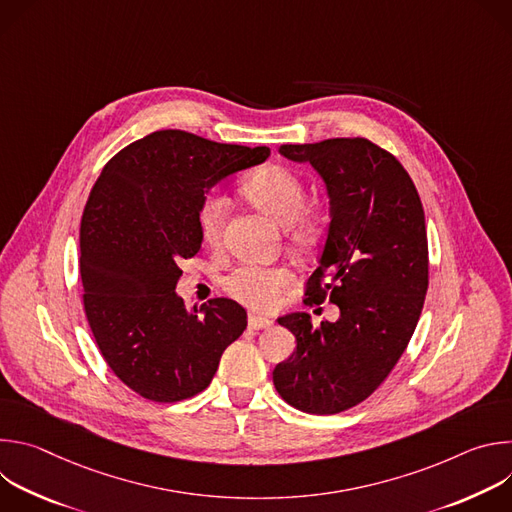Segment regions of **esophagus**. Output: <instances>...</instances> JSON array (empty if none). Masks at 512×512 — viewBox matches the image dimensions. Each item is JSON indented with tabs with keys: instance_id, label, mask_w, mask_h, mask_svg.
Masks as SVG:
<instances>
[{
	"instance_id": "obj_1",
	"label": "esophagus",
	"mask_w": 512,
	"mask_h": 512,
	"mask_svg": "<svg viewBox=\"0 0 512 512\" xmlns=\"http://www.w3.org/2000/svg\"><path fill=\"white\" fill-rule=\"evenodd\" d=\"M271 320L263 318V316H257V314H249V328L251 330H263V328H271Z\"/></svg>"
}]
</instances>
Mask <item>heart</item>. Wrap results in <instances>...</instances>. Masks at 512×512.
I'll use <instances>...</instances> for the list:
<instances>
[{
    "label": "heart",
    "instance_id": "1",
    "mask_svg": "<svg viewBox=\"0 0 512 512\" xmlns=\"http://www.w3.org/2000/svg\"><path fill=\"white\" fill-rule=\"evenodd\" d=\"M243 194L267 212L283 227H289L291 243L306 247L318 233L316 216L304 210L306 186L302 178L285 166H265L253 172L245 184ZM227 198L218 192L204 196L198 208V229L208 245H216L223 237ZM291 283V273L283 267H259L241 265L227 277V289L231 294L253 308H273L277 298Z\"/></svg>",
    "mask_w": 512,
    "mask_h": 512
}]
</instances>
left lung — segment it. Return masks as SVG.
Returning <instances> with one entry per match:
<instances>
[{"label":"left lung","mask_w":512,"mask_h":512,"mask_svg":"<svg viewBox=\"0 0 512 512\" xmlns=\"http://www.w3.org/2000/svg\"><path fill=\"white\" fill-rule=\"evenodd\" d=\"M279 154L324 182L330 225L306 296L330 298L340 316L318 328L306 312L277 318L296 350L273 369V385L291 407L332 415L367 399L415 332L427 291L425 214L405 168L369 139L289 143Z\"/></svg>","instance_id":"left-lung-1"}]
</instances>
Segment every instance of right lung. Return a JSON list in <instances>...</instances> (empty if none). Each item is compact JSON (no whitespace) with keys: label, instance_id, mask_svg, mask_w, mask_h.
Here are the masks:
<instances>
[{"label":"right lung","instance_id":"obj_1","mask_svg":"<svg viewBox=\"0 0 512 512\" xmlns=\"http://www.w3.org/2000/svg\"><path fill=\"white\" fill-rule=\"evenodd\" d=\"M269 154L164 129L129 143L97 178L81 221L85 312L111 371L141 397L198 395L247 328L229 298L188 310L178 263L200 251L198 208L210 188Z\"/></svg>","mask_w":512,"mask_h":512}]
</instances>
